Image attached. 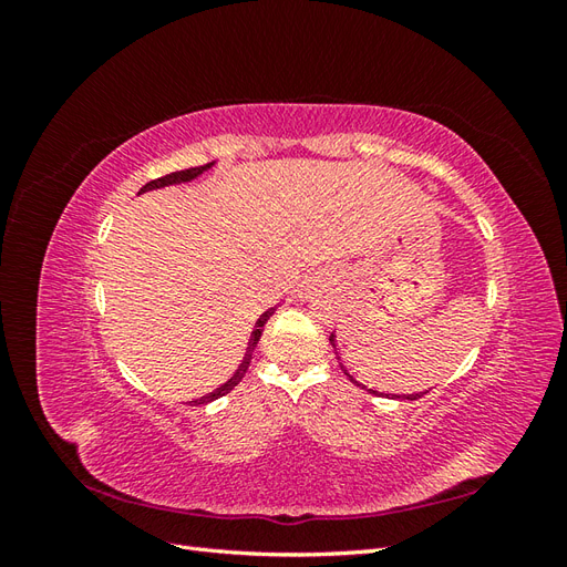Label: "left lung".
Listing matches in <instances>:
<instances>
[{
  "label": "left lung",
  "instance_id": "1",
  "mask_svg": "<svg viewBox=\"0 0 567 567\" xmlns=\"http://www.w3.org/2000/svg\"><path fill=\"white\" fill-rule=\"evenodd\" d=\"M329 340H331V346H333V350H336V333H331V336H329ZM336 357H338V352H336ZM338 359H340V357H338ZM340 369H342V373H346L348 379H350L354 385H359V388L367 390V392H371V394H379V390H369L367 385H362L359 381H354V375H352V373H348L346 364H340ZM423 394H425V392H414V394H385V398H388V400H419V398H423Z\"/></svg>",
  "mask_w": 567,
  "mask_h": 567
}]
</instances>
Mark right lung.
Instances as JSON below:
<instances>
[{"instance_id":"1","label":"right lung","mask_w":567,"mask_h":567,"mask_svg":"<svg viewBox=\"0 0 567 567\" xmlns=\"http://www.w3.org/2000/svg\"><path fill=\"white\" fill-rule=\"evenodd\" d=\"M213 165H215V163L200 165V167H188V169H179V173H169V175H165V177H158V179H153V182L144 184L140 194H144V192H153V188H163V186H175V184H186V182H194V179H196V177H200L203 173H208V169H210ZM274 310H277V307H269V310H267L265 315H260V319H257V323H255V331H252V336H250V346H248V352H246V357H244L241 367L236 369V373L231 375V379H229L227 383H221L219 388H215V392H208V394H203V398L194 400L192 404H208V402H215V400H219V398H225L227 392H231V390H234L238 383H241V379H244L246 371H248V364H250L252 350H255V346H257V340H260V336H262V326L269 321V317L274 315Z\"/></svg>"}]
</instances>
